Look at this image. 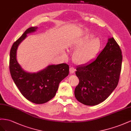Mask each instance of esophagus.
<instances>
[{
    "instance_id": "34e87169",
    "label": "esophagus",
    "mask_w": 131,
    "mask_h": 131,
    "mask_svg": "<svg viewBox=\"0 0 131 131\" xmlns=\"http://www.w3.org/2000/svg\"><path fill=\"white\" fill-rule=\"evenodd\" d=\"M74 71H75V70H74V69L73 68H72V67H71V68H70V72L71 74H72L73 73H74Z\"/></svg>"
}]
</instances>
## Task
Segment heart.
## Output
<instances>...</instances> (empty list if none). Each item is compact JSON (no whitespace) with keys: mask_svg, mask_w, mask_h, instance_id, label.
<instances>
[{"mask_svg":"<svg viewBox=\"0 0 131 131\" xmlns=\"http://www.w3.org/2000/svg\"><path fill=\"white\" fill-rule=\"evenodd\" d=\"M70 48L76 50L73 61L77 65H84L92 61L98 54L101 47L100 39L92 33H85L74 39Z\"/></svg>","mask_w":131,"mask_h":131,"instance_id":"1","label":"heart"}]
</instances>
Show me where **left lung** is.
I'll return each mask as SVG.
<instances>
[{
	"instance_id": "left-lung-1",
	"label": "left lung",
	"mask_w": 131,
	"mask_h": 131,
	"mask_svg": "<svg viewBox=\"0 0 131 131\" xmlns=\"http://www.w3.org/2000/svg\"><path fill=\"white\" fill-rule=\"evenodd\" d=\"M122 61L120 48L113 37L109 38L94 60L77 67L76 74L80 82L74 89L76 99L88 106L106 99L118 84Z\"/></svg>"
}]
</instances>
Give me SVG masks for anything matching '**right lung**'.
<instances>
[{
  "label": "right lung",
  "instance_id": "obj_1",
  "mask_svg": "<svg viewBox=\"0 0 131 131\" xmlns=\"http://www.w3.org/2000/svg\"><path fill=\"white\" fill-rule=\"evenodd\" d=\"M37 27L26 29L13 44L10 53V71L13 80L25 98L38 104L48 102L55 96L59 84L68 76L69 66L66 63L50 65L37 72H28L21 68L17 58L19 44L29 33L36 31Z\"/></svg>",
  "mask_w": 131,
  "mask_h": 131
}]
</instances>
